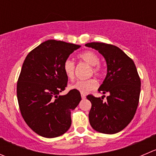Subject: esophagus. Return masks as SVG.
Here are the masks:
<instances>
[{
	"label": "esophagus",
	"instance_id": "esophagus-1",
	"mask_svg": "<svg viewBox=\"0 0 156 156\" xmlns=\"http://www.w3.org/2000/svg\"><path fill=\"white\" fill-rule=\"evenodd\" d=\"M81 98H82V99H85L86 98V95L84 94H81Z\"/></svg>",
	"mask_w": 156,
	"mask_h": 156
}]
</instances>
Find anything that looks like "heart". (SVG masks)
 Masks as SVG:
<instances>
[{"mask_svg":"<svg viewBox=\"0 0 156 156\" xmlns=\"http://www.w3.org/2000/svg\"><path fill=\"white\" fill-rule=\"evenodd\" d=\"M78 58L90 66L89 75H94L97 77H100L102 75V69L99 65V57L94 52L85 51L78 55ZM63 71L69 79H73L75 72V66L74 62L71 59H66L63 64ZM97 86H98L97 81L93 78H90L87 80L76 81L75 83L69 85V88L77 90L81 93H87L90 90L96 89Z\"/></svg>","mask_w":156,"mask_h":156,"instance_id":"b5f03b06","label":"heart"}]
</instances>
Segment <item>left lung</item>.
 I'll list each match as a JSON object with an SVG mask.
<instances>
[{
    "instance_id": "1",
    "label": "left lung",
    "mask_w": 156,
    "mask_h": 156,
    "mask_svg": "<svg viewBox=\"0 0 156 156\" xmlns=\"http://www.w3.org/2000/svg\"><path fill=\"white\" fill-rule=\"evenodd\" d=\"M85 46L98 50L105 58L107 75L98 91L109 94L106 102L101 98L87 95L91 103L89 122L98 132L116 133L130 123L138 107L141 81L136 67L116 46L104 43H89Z\"/></svg>"
}]
</instances>
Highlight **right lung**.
Here are the masks:
<instances>
[{
    "mask_svg": "<svg viewBox=\"0 0 156 156\" xmlns=\"http://www.w3.org/2000/svg\"><path fill=\"white\" fill-rule=\"evenodd\" d=\"M79 45L49 40L26 57L16 86L23 118L36 133L46 138L59 136L72 124L71 110L81 100L77 90L60 95L67 86L63 64Z\"/></svg>",
    "mask_w": 156,
    "mask_h": 156,
    "instance_id": "right-lung-1",
    "label": "right lung"
}]
</instances>
